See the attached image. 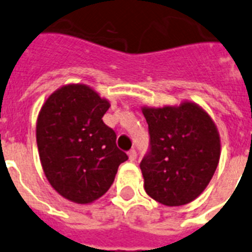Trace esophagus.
Here are the masks:
<instances>
[{
  "instance_id": "esophagus-1",
  "label": "esophagus",
  "mask_w": 252,
  "mask_h": 252,
  "mask_svg": "<svg viewBox=\"0 0 252 252\" xmlns=\"http://www.w3.org/2000/svg\"><path fill=\"white\" fill-rule=\"evenodd\" d=\"M128 156H129V159H130V161H135V158H137V152H135V150L129 151Z\"/></svg>"
}]
</instances>
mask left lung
<instances>
[{
    "mask_svg": "<svg viewBox=\"0 0 252 252\" xmlns=\"http://www.w3.org/2000/svg\"><path fill=\"white\" fill-rule=\"evenodd\" d=\"M150 130V152L141 162L144 190L167 207L198 198L213 178L220 156L217 126L198 104L142 108Z\"/></svg>",
    "mask_w": 252,
    "mask_h": 252,
    "instance_id": "1",
    "label": "left lung"
}]
</instances>
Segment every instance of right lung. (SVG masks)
Listing matches in <instances>:
<instances>
[{"label":"right lung","instance_id":"obj_1","mask_svg":"<svg viewBox=\"0 0 252 252\" xmlns=\"http://www.w3.org/2000/svg\"><path fill=\"white\" fill-rule=\"evenodd\" d=\"M110 102L90 86L69 84L45 100L36 120V144L49 184L63 198L89 204L111 187L128 159L117 134L102 122Z\"/></svg>","mask_w":252,"mask_h":252}]
</instances>
